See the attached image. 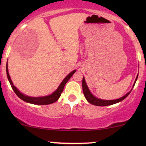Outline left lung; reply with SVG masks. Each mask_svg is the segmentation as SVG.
<instances>
[{"label":"left lung","instance_id":"8db88e82","mask_svg":"<svg viewBox=\"0 0 146 146\" xmlns=\"http://www.w3.org/2000/svg\"><path fill=\"white\" fill-rule=\"evenodd\" d=\"M137 78H138V75H137L136 80H135V83L133 84V87L135 86V82H136ZM132 87V88H133ZM82 90H83V93L84 95L85 98L86 99V100L89 102L90 104H91L95 105V106H110L112 104H115L118 103V102H121L122 100H124L125 98H126L128 96V95L130 94L131 90H130L129 93H127L126 95H125L124 96H123L122 98H119V99H117V100H101V99H99L95 98V97L90 93V91L88 89V86H87L86 81H85L84 78H83L82 79Z\"/></svg>","mask_w":146,"mask_h":146}]
</instances>
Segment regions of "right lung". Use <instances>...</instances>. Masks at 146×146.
Listing matches in <instances>:
<instances>
[{"mask_svg":"<svg viewBox=\"0 0 146 146\" xmlns=\"http://www.w3.org/2000/svg\"><path fill=\"white\" fill-rule=\"evenodd\" d=\"M6 71H7V78L9 80V82L11 84V88L12 89L14 90V91L15 92L16 95L20 99H21L23 101L27 102V103H30V104H36V105H47V104H51L54 103L55 102H56L58 99L60 98V95H61L62 93L65 84H66V82L69 80V79L71 78L72 75H73L76 71V70H74L72 72L68 74L67 76L63 80V81L62 82L61 84H60L59 87L57 88L56 90H55L53 93L49 95H47V96H44V97H38V98H33V97H29L27 96V95H25L23 93H21V92L18 90L16 87L13 84L12 81H11V78H10L9 72H8V66H7H7H6Z\"/></svg>","mask_w":146,"mask_h":146,"instance_id":"right-lung-1","label":"right lung"}]
</instances>
